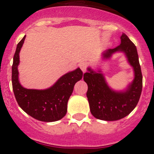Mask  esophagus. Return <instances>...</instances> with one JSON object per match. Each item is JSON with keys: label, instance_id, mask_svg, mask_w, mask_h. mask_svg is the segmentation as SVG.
<instances>
[{"label": "esophagus", "instance_id": "1", "mask_svg": "<svg viewBox=\"0 0 154 154\" xmlns=\"http://www.w3.org/2000/svg\"><path fill=\"white\" fill-rule=\"evenodd\" d=\"M79 67H80V69H82V71L83 72H85L86 71L87 64L85 63H81L79 64Z\"/></svg>", "mask_w": 154, "mask_h": 154}]
</instances>
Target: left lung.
Segmentation results:
<instances>
[{"label":"left lung","mask_w":154,"mask_h":154,"mask_svg":"<svg viewBox=\"0 0 154 154\" xmlns=\"http://www.w3.org/2000/svg\"><path fill=\"white\" fill-rule=\"evenodd\" d=\"M116 52L125 53L134 72V79L126 90L111 89L101 70L94 72L88 68V72L85 73L83 78L88 85L86 95L91 115L103 121H117L129 115L137 105L142 91L143 77L137 48L125 33L121 35L119 46L102 53L103 59H109Z\"/></svg>","instance_id":"obj_1"}]
</instances>
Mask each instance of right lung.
<instances>
[{"mask_svg":"<svg viewBox=\"0 0 154 154\" xmlns=\"http://www.w3.org/2000/svg\"><path fill=\"white\" fill-rule=\"evenodd\" d=\"M23 36L17 46L12 66L13 91L19 106L33 118L45 122L62 119L67 112V103L76 82L82 79V71L79 68L69 72L47 89H27L22 86L18 79L19 53L24 43Z\"/></svg>","mask_w":154,"mask_h":154,"instance_id":"obj_1","label":"right lung"}]
</instances>
